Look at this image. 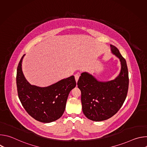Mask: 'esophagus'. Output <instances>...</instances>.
<instances>
[{
    "instance_id": "34e87169",
    "label": "esophagus",
    "mask_w": 147,
    "mask_h": 147,
    "mask_svg": "<svg viewBox=\"0 0 147 147\" xmlns=\"http://www.w3.org/2000/svg\"><path fill=\"white\" fill-rule=\"evenodd\" d=\"M75 79H76V82H77V81L78 80V78H79V77H80V74H78V73H77L76 74H75Z\"/></svg>"
}]
</instances>
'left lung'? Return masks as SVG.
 Here are the masks:
<instances>
[{"mask_svg":"<svg viewBox=\"0 0 147 147\" xmlns=\"http://www.w3.org/2000/svg\"><path fill=\"white\" fill-rule=\"evenodd\" d=\"M111 51L121 62V71L114 80L99 81L92 75L81 74L77 86L81 92L82 112L89 119L100 121L115 115L122 107L129 88V72L126 61L119 49L111 45Z\"/></svg>","mask_w":147,"mask_h":147,"instance_id":"obj_1","label":"left lung"}]
</instances>
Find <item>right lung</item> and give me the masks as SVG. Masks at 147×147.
I'll return each instance as SVG.
<instances>
[{"mask_svg":"<svg viewBox=\"0 0 147 147\" xmlns=\"http://www.w3.org/2000/svg\"><path fill=\"white\" fill-rule=\"evenodd\" d=\"M21 59L17 69L16 83L19 99L26 112L35 120L51 123L63 114L71 90L76 86L74 76L46 87L31 85L22 71Z\"/></svg>","mask_w":147,"mask_h":147,"instance_id":"right-lung-1","label":"right lung"}]
</instances>
